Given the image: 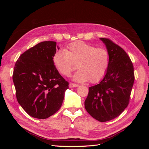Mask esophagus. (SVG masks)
I'll return each mask as SVG.
<instances>
[{"mask_svg": "<svg viewBox=\"0 0 149 149\" xmlns=\"http://www.w3.org/2000/svg\"><path fill=\"white\" fill-rule=\"evenodd\" d=\"M78 84H74L73 83H70V88H75V87H78Z\"/></svg>", "mask_w": 149, "mask_h": 149, "instance_id": "esophagus-1", "label": "esophagus"}]
</instances>
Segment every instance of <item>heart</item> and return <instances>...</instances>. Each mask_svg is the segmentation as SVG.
I'll list each match as a JSON object with an SVG mask.
<instances>
[{"mask_svg": "<svg viewBox=\"0 0 149 149\" xmlns=\"http://www.w3.org/2000/svg\"><path fill=\"white\" fill-rule=\"evenodd\" d=\"M53 64L59 73L68 76L76 70H79L74 79L80 82L89 80L98 83L104 77L109 66L110 56L105 48L78 41L70 43L65 50L57 51L53 57Z\"/></svg>", "mask_w": 149, "mask_h": 149, "instance_id": "1", "label": "heart"}]
</instances>
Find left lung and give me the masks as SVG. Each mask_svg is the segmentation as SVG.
Listing matches in <instances>:
<instances>
[{
  "instance_id": "obj_1",
  "label": "left lung",
  "mask_w": 149,
  "mask_h": 149,
  "mask_svg": "<svg viewBox=\"0 0 149 149\" xmlns=\"http://www.w3.org/2000/svg\"><path fill=\"white\" fill-rule=\"evenodd\" d=\"M100 39L109 52V66L101 81L89 88L84 107L93 118L104 123L117 118L127 107L135 76L124 49L109 38Z\"/></svg>"
}]
</instances>
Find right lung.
<instances>
[{"label": "right lung", "instance_id": "1", "mask_svg": "<svg viewBox=\"0 0 149 149\" xmlns=\"http://www.w3.org/2000/svg\"><path fill=\"white\" fill-rule=\"evenodd\" d=\"M56 47V42H40L22 53L14 66L12 79L17 101L34 118L47 119L56 113L69 88L53 64Z\"/></svg>", "mask_w": 149, "mask_h": 149}]
</instances>
